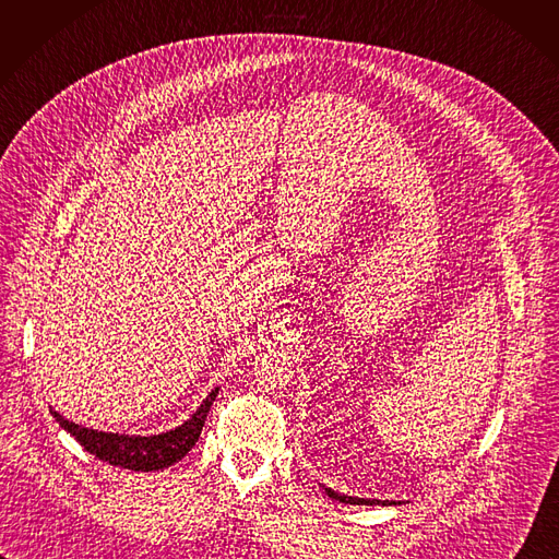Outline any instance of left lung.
<instances>
[{"instance_id":"obj_1","label":"left lung","mask_w":559,"mask_h":559,"mask_svg":"<svg viewBox=\"0 0 559 559\" xmlns=\"http://www.w3.org/2000/svg\"><path fill=\"white\" fill-rule=\"evenodd\" d=\"M325 492H328V497L330 499H334V501H340V503H350V506H397L400 501H380V499H359V497H348V495H340V492H334V490H330V488H325V486H321Z\"/></svg>"}]
</instances>
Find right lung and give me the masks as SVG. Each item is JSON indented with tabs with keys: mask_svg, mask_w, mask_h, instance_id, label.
Returning a JSON list of instances; mask_svg holds the SVG:
<instances>
[{
	"mask_svg": "<svg viewBox=\"0 0 559 559\" xmlns=\"http://www.w3.org/2000/svg\"><path fill=\"white\" fill-rule=\"evenodd\" d=\"M217 391H219V386H215L206 395V400L198 406V412L183 425H179L166 433H155V436H126V433L87 429V427H81L76 423L62 418L58 412H53L51 406H49V412L60 423V427L67 429L96 459H100L109 465H119L123 469L155 472V469L170 467L173 463L181 461L193 450V444L198 442V438L202 433L206 414H209V408H211Z\"/></svg>",
	"mask_w": 559,
	"mask_h": 559,
	"instance_id": "add662e5",
	"label": "right lung"
}]
</instances>
